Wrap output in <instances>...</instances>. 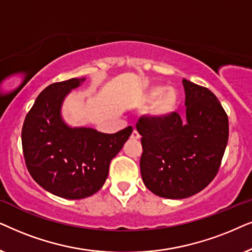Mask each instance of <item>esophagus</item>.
Listing matches in <instances>:
<instances>
[{
    "instance_id": "obj_1",
    "label": "esophagus",
    "mask_w": 252,
    "mask_h": 252,
    "mask_svg": "<svg viewBox=\"0 0 252 252\" xmlns=\"http://www.w3.org/2000/svg\"><path fill=\"white\" fill-rule=\"evenodd\" d=\"M131 138H132V139H139V138H140V135H139L138 131H137L136 129L133 130L132 133H131Z\"/></svg>"
}]
</instances>
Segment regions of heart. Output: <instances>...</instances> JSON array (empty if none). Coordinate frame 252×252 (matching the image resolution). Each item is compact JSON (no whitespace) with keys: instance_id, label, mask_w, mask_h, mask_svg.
<instances>
[{"instance_id":"obj_1","label":"heart","mask_w":252,"mask_h":252,"mask_svg":"<svg viewBox=\"0 0 252 252\" xmlns=\"http://www.w3.org/2000/svg\"><path fill=\"white\" fill-rule=\"evenodd\" d=\"M144 102L152 103L150 114L153 120L166 121L179 109L180 94L174 87L156 85L147 90L144 95Z\"/></svg>"}]
</instances>
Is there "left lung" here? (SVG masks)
<instances>
[{
  "mask_svg": "<svg viewBox=\"0 0 252 252\" xmlns=\"http://www.w3.org/2000/svg\"><path fill=\"white\" fill-rule=\"evenodd\" d=\"M186 119L175 113L166 121L140 117V173L157 196L182 199L198 193L216 177L228 142V116L204 86L182 80Z\"/></svg>",
  "mask_w": 252,
  "mask_h": 252,
  "instance_id": "8db88e82",
  "label": "left lung"
}]
</instances>
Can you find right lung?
<instances>
[{
  "mask_svg": "<svg viewBox=\"0 0 252 252\" xmlns=\"http://www.w3.org/2000/svg\"><path fill=\"white\" fill-rule=\"evenodd\" d=\"M85 78H71L47 86L25 117L22 145L33 180L48 192L65 199H82L101 189L109 163L132 132L116 133L92 128H71L61 107L71 90Z\"/></svg>",
  "mask_w": 252,
  "mask_h": 252,
  "instance_id": "right-lung-1",
  "label": "right lung"
}]
</instances>
